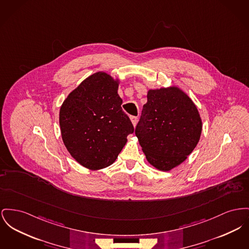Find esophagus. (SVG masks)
<instances>
[{"mask_svg": "<svg viewBox=\"0 0 249 249\" xmlns=\"http://www.w3.org/2000/svg\"><path fill=\"white\" fill-rule=\"evenodd\" d=\"M131 121H132V125H133V127H135V126H136V124H137V117H131Z\"/></svg>", "mask_w": 249, "mask_h": 249, "instance_id": "esophagus-1", "label": "esophagus"}]
</instances>
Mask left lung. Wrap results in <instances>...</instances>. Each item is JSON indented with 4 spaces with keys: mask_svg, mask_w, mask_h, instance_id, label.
<instances>
[{
    "mask_svg": "<svg viewBox=\"0 0 249 249\" xmlns=\"http://www.w3.org/2000/svg\"><path fill=\"white\" fill-rule=\"evenodd\" d=\"M135 128L146 161L170 171L185 161L197 145L202 120L190 97L177 86L149 89Z\"/></svg>",
    "mask_w": 249,
    "mask_h": 249,
    "instance_id": "1",
    "label": "left lung"
}]
</instances>
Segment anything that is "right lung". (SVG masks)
<instances>
[{"instance_id":"add662e5","label":"right lung","mask_w":249,"mask_h":249,"mask_svg":"<svg viewBox=\"0 0 249 249\" xmlns=\"http://www.w3.org/2000/svg\"><path fill=\"white\" fill-rule=\"evenodd\" d=\"M119 78L98 71L88 76L62 103L59 124L70 154L84 167L111 165L134 129L121 108Z\"/></svg>"}]
</instances>
